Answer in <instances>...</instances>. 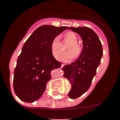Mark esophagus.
<instances>
[{
    "instance_id": "34e87169",
    "label": "esophagus",
    "mask_w": 120,
    "mask_h": 120,
    "mask_svg": "<svg viewBox=\"0 0 120 120\" xmlns=\"http://www.w3.org/2000/svg\"><path fill=\"white\" fill-rule=\"evenodd\" d=\"M64 64H61V68H63L64 67Z\"/></svg>"
}]
</instances>
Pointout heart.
I'll return each mask as SVG.
<instances>
[{
    "label": "heart",
    "instance_id": "heart-1",
    "mask_svg": "<svg viewBox=\"0 0 120 120\" xmlns=\"http://www.w3.org/2000/svg\"><path fill=\"white\" fill-rule=\"evenodd\" d=\"M66 42L68 43L65 48V52L59 53L60 51V35L56 36L53 39L50 45V49L53 56L55 57L57 54L56 59L63 62H69L72 59V57L74 58L78 57L82 52V48L80 44L78 43V38L72 32H68L64 35Z\"/></svg>",
    "mask_w": 120,
    "mask_h": 120
}]
</instances>
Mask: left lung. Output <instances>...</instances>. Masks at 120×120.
I'll return each mask as SVG.
<instances>
[{
	"instance_id": "obj_1",
	"label": "left lung",
	"mask_w": 120,
	"mask_h": 120,
	"mask_svg": "<svg viewBox=\"0 0 120 120\" xmlns=\"http://www.w3.org/2000/svg\"><path fill=\"white\" fill-rule=\"evenodd\" d=\"M80 35L83 41V48L80 56L71 64L63 67L64 77L71 84L68 96L71 99L79 98L89 89L96 74L103 56L101 42L96 34L88 27H69Z\"/></svg>"
}]
</instances>
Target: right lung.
<instances>
[{
  "label": "right lung",
  "mask_w": 120,
  "mask_h": 120,
  "mask_svg": "<svg viewBox=\"0 0 120 120\" xmlns=\"http://www.w3.org/2000/svg\"><path fill=\"white\" fill-rule=\"evenodd\" d=\"M67 29V26L42 25L25 42L17 59L13 79L14 92L20 100L32 103L42 96L51 78V71L61 66L52 53V41Z\"/></svg>",
  "instance_id": "right-lung-1"
}]
</instances>
